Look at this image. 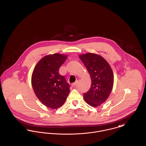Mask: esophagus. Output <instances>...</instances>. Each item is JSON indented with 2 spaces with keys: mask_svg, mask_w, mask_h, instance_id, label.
Returning <instances> with one entry per match:
<instances>
[{
  "mask_svg": "<svg viewBox=\"0 0 146 146\" xmlns=\"http://www.w3.org/2000/svg\"><path fill=\"white\" fill-rule=\"evenodd\" d=\"M77 84H78V81H76V82L72 83V87H75Z\"/></svg>",
  "mask_w": 146,
  "mask_h": 146,
  "instance_id": "obj_1",
  "label": "esophagus"
}]
</instances>
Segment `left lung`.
I'll return each instance as SVG.
<instances>
[{"instance_id": "obj_1", "label": "left lung", "mask_w": 146, "mask_h": 146, "mask_svg": "<svg viewBox=\"0 0 146 146\" xmlns=\"http://www.w3.org/2000/svg\"><path fill=\"white\" fill-rule=\"evenodd\" d=\"M79 57L92 80L90 89L84 94V100L90 106H99L106 101L113 89V70L106 60L98 54L85 53L80 54Z\"/></svg>"}]
</instances>
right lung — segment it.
Listing matches in <instances>:
<instances>
[{
	"label": "right lung",
	"instance_id": "add662e5",
	"mask_svg": "<svg viewBox=\"0 0 146 146\" xmlns=\"http://www.w3.org/2000/svg\"><path fill=\"white\" fill-rule=\"evenodd\" d=\"M67 55L57 53L42 58L32 72L31 83L40 102L45 106L56 109L62 106L70 93V85L59 68L65 62Z\"/></svg>",
	"mask_w": 146,
	"mask_h": 146
}]
</instances>
